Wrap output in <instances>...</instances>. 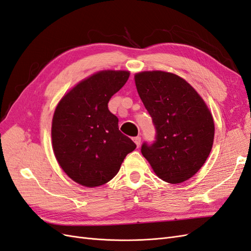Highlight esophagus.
<instances>
[{
  "label": "esophagus",
  "instance_id": "obj_1",
  "mask_svg": "<svg viewBox=\"0 0 251 251\" xmlns=\"http://www.w3.org/2000/svg\"><path fill=\"white\" fill-rule=\"evenodd\" d=\"M132 140H133V142L136 143L137 147H139L140 144H141V138H140V137H134Z\"/></svg>",
  "mask_w": 251,
  "mask_h": 251
}]
</instances>
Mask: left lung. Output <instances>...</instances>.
Returning a JSON list of instances; mask_svg holds the SVG:
<instances>
[{
    "label": "left lung",
    "instance_id": "1",
    "mask_svg": "<svg viewBox=\"0 0 251 251\" xmlns=\"http://www.w3.org/2000/svg\"><path fill=\"white\" fill-rule=\"evenodd\" d=\"M134 82L151 114L157 136L141 152L163 181L181 183L208 159L214 141V121L196 90L182 77L165 71H143Z\"/></svg>",
    "mask_w": 251,
    "mask_h": 251
}]
</instances>
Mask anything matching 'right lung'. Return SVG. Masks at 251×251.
I'll return each mask as SVG.
<instances>
[{
    "mask_svg": "<svg viewBox=\"0 0 251 251\" xmlns=\"http://www.w3.org/2000/svg\"><path fill=\"white\" fill-rule=\"evenodd\" d=\"M124 70L99 71L70 89L56 106L52 146L57 162L73 181L100 187L118 174L136 144L119 130L108 101L129 78Z\"/></svg>",
    "mask_w": 251,
    "mask_h": 251,
    "instance_id": "1",
    "label": "right lung"
}]
</instances>
